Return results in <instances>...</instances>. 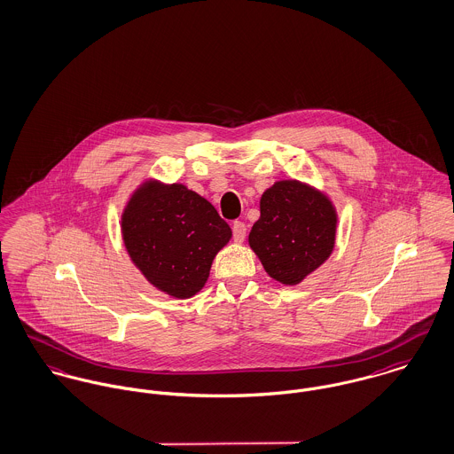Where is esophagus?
Returning <instances> with one entry per match:
<instances>
[{"instance_id":"1","label":"esophagus","mask_w":454,"mask_h":454,"mask_svg":"<svg viewBox=\"0 0 454 454\" xmlns=\"http://www.w3.org/2000/svg\"><path fill=\"white\" fill-rule=\"evenodd\" d=\"M232 238L236 243H243L247 238V225L243 222H234L232 223Z\"/></svg>"}]
</instances>
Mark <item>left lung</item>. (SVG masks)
Segmentation results:
<instances>
[{"label": "left lung", "instance_id": "left-lung-1", "mask_svg": "<svg viewBox=\"0 0 454 454\" xmlns=\"http://www.w3.org/2000/svg\"><path fill=\"white\" fill-rule=\"evenodd\" d=\"M334 232L336 213L325 194L281 180L263 192L247 241L267 274L293 286L328 260Z\"/></svg>", "mask_w": 454, "mask_h": 454}]
</instances>
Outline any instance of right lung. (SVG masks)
Segmentation results:
<instances>
[{"instance_id": "obj_1", "label": "right lung", "mask_w": 454, "mask_h": 454, "mask_svg": "<svg viewBox=\"0 0 454 454\" xmlns=\"http://www.w3.org/2000/svg\"><path fill=\"white\" fill-rule=\"evenodd\" d=\"M124 247L151 285L175 298L205 286L215 254L232 236L229 223L185 185L149 182L121 218Z\"/></svg>"}]
</instances>
